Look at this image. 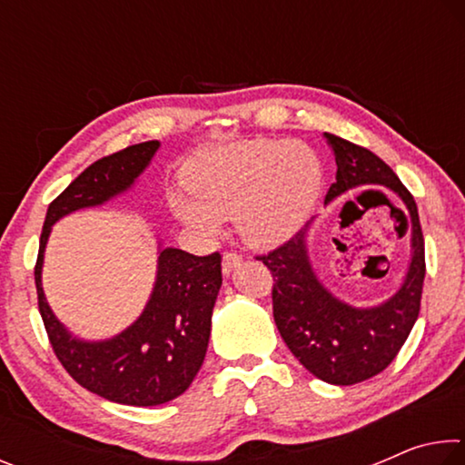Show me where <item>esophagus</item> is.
<instances>
[{"label":"esophagus","instance_id":"obj_1","mask_svg":"<svg viewBox=\"0 0 465 465\" xmlns=\"http://www.w3.org/2000/svg\"><path fill=\"white\" fill-rule=\"evenodd\" d=\"M242 262V256L235 254V252H225L223 261H222V271L223 274H232L235 269H238Z\"/></svg>","mask_w":465,"mask_h":465}]
</instances>
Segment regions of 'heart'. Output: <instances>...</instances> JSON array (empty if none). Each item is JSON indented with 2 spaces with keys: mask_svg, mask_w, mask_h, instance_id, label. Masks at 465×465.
<instances>
[{
  "mask_svg": "<svg viewBox=\"0 0 465 465\" xmlns=\"http://www.w3.org/2000/svg\"><path fill=\"white\" fill-rule=\"evenodd\" d=\"M183 180L188 194L172 193L170 207L184 225L211 238L233 217L243 242L274 248L316 207L324 168L303 141L254 139L199 153Z\"/></svg>",
  "mask_w": 465,
  "mask_h": 465,
  "instance_id": "heart-1",
  "label": "heart"
}]
</instances>
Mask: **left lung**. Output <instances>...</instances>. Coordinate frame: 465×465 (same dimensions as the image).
<instances>
[{"label":"left lung","instance_id":"8db88e82","mask_svg":"<svg viewBox=\"0 0 465 465\" xmlns=\"http://www.w3.org/2000/svg\"><path fill=\"white\" fill-rule=\"evenodd\" d=\"M336 157V183L326 204L359 186H385L406 204L412 258L402 285L373 308L341 302L322 285L308 256V230L264 256H256L272 274V316L282 341L310 373L334 385H352L381 373L406 342L420 312L424 281V238L414 196L393 170L369 149L324 133Z\"/></svg>","mask_w":465,"mask_h":465}]
</instances>
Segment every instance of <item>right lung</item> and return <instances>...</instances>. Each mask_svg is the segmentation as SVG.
<instances>
[{
  "mask_svg": "<svg viewBox=\"0 0 465 465\" xmlns=\"http://www.w3.org/2000/svg\"><path fill=\"white\" fill-rule=\"evenodd\" d=\"M160 141L131 145L85 168L49 204L35 266L38 310L54 355L65 371L92 393L127 406L166 404L188 390L204 361L211 313L222 287V256H194L160 248L152 297L121 334L88 342L54 318L43 291L45 246L53 223L77 209L98 207L135 184Z\"/></svg>",
  "mask_w": 465,
  "mask_h": 465,
  "instance_id": "1",
  "label": "right lung"
}]
</instances>
